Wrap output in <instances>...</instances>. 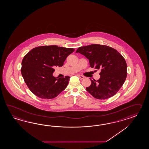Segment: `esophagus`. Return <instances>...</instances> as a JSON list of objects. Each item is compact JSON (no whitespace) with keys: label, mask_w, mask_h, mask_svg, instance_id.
Wrapping results in <instances>:
<instances>
[{"label":"esophagus","mask_w":149,"mask_h":149,"mask_svg":"<svg viewBox=\"0 0 149 149\" xmlns=\"http://www.w3.org/2000/svg\"><path fill=\"white\" fill-rule=\"evenodd\" d=\"M77 76H79L81 79H84V78L85 77L84 76L81 75H77Z\"/></svg>","instance_id":"obj_1"}]
</instances>
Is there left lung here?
Wrapping results in <instances>:
<instances>
[{"label":"left lung","instance_id":"left-lung-1","mask_svg":"<svg viewBox=\"0 0 149 149\" xmlns=\"http://www.w3.org/2000/svg\"><path fill=\"white\" fill-rule=\"evenodd\" d=\"M76 52L89 59L91 68L101 69L99 80L91 79V86L86 88L88 92L99 100L116 94L127 76V65L123 56L113 48L98 44L80 47Z\"/></svg>","mask_w":149,"mask_h":149}]
</instances>
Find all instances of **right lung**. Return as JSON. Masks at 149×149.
<instances>
[{"mask_svg": "<svg viewBox=\"0 0 149 149\" xmlns=\"http://www.w3.org/2000/svg\"><path fill=\"white\" fill-rule=\"evenodd\" d=\"M74 48L56 45L34 48L26 55L22 62L21 73L29 90L39 98L49 100L65 89L70 77L57 79L53 76L55 67H61Z\"/></svg>", "mask_w": 149, "mask_h": 149, "instance_id": "add662e5", "label": "right lung"}]
</instances>
